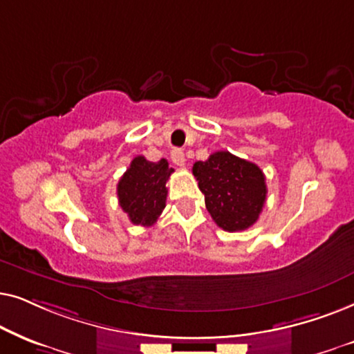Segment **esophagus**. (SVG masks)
<instances>
[{
  "instance_id": "obj_1",
  "label": "esophagus",
  "mask_w": 354,
  "mask_h": 354,
  "mask_svg": "<svg viewBox=\"0 0 354 354\" xmlns=\"http://www.w3.org/2000/svg\"><path fill=\"white\" fill-rule=\"evenodd\" d=\"M171 160L176 167H185L186 158H185V152L181 149H174L171 152Z\"/></svg>"
}]
</instances>
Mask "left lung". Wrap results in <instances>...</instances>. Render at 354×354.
<instances>
[{
    "instance_id": "obj_1",
    "label": "left lung",
    "mask_w": 354,
    "mask_h": 354,
    "mask_svg": "<svg viewBox=\"0 0 354 354\" xmlns=\"http://www.w3.org/2000/svg\"><path fill=\"white\" fill-rule=\"evenodd\" d=\"M192 174L220 228L234 233L256 223L267 197L266 176L256 163L220 150L196 162Z\"/></svg>"
}]
</instances>
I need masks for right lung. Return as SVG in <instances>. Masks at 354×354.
<instances>
[{"mask_svg": "<svg viewBox=\"0 0 354 354\" xmlns=\"http://www.w3.org/2000/svg\"><path fill=\"white\" fill-rule=\"evenodd\" d=\"M174 171L165 158L149 162L139 155L118 183V201L131 223L152 226L162 215L167 202V181Z\"/></svg>", "mask_w": 354, "mask_h": 354, "instance_id": "right-lung-1", "label": "right lung"}]
</instances>
